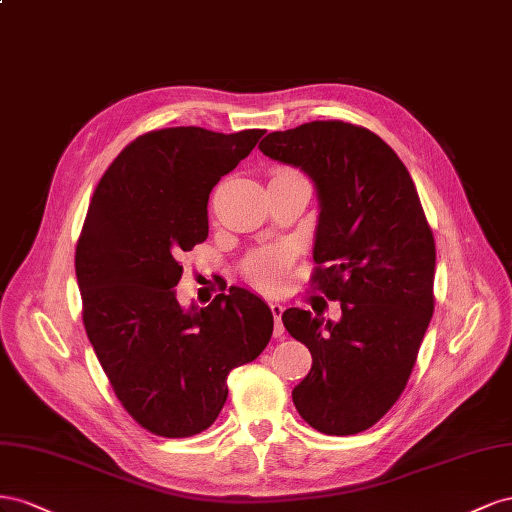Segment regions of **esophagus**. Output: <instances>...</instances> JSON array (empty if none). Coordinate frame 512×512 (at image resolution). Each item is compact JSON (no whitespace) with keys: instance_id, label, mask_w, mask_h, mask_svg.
I'll return each instance as SVG.
<instances>
[{"instance_id":"34e87169","label":"esophagus","mask_w":512,"mask_h":512,"mask_svg":"<svg viewBox=\"0 0 512 512\" xmlns=\"http://www.w3.org/2000/svg\"><path fill=\"white\" fill-rule=\"evenodd\" d=\"M270 311H272V315H274V334H276V337H281V334H283L281 317H283L285 306L279 304V302H270Z\"/></svg>"}]
</instances>
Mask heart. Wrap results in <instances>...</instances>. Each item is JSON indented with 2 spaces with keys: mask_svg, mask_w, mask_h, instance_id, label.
<instances>
[{
  "mask_svg": "<svg viewBox=\"0 0 512 512\" xmlns=\"http://www.w3.org/2000/svg\"><path fill=\"white\" fill-rule=\"evenodd\" d=\"M289 173L287 169H276L274 175ZM287 248H264L244 261V276L259 289H276L285 281V272L289 268Z\"/></svg>",
  "mask_w": 512,
  "mask_h": 512,
  "instance_id": "1",
  "label": "heart"
}]
</instances>
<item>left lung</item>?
I'll use <instances>...</instances> for the list:
<instances>
[{"label": "left lung", "instance_id": "1", "mask_svg": "<svg viewBox=\"0 0 512 512\" xmlns=\"http://www.w3.org/2000/svg\"><path fill=\"white\" fill-rule=\"evenodd\" d=\"M259 150L313 180V283L341 302L339 321L283 313L313 356L294 405L319 433L367 431L405 390L433 315L435 242L416 186L388 143L339 120L276 130Z\"/></svg>", "mask_w": 512, "mask_h": 512}]
</instances>
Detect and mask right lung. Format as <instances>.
<instances>
[{"mask_svg":"<svg viewBox=\"0 0 512 512\" xmlns=\"http://www.w3.org/2000/svg\"><path fill=\"white\" fill-rule=\"evenodd\" d=\"M264 130L199 126L137 137L102 175L77 242L83 324L115 397L160 437L206 431L227 375L264 352L270 306L229 287L208 306L178 302L180 255L208 238V199Z\"/></svg>","mask_w":512,"mask_h":512,"instance_id":"obj_1","label":"right lung"}]
</instances>
